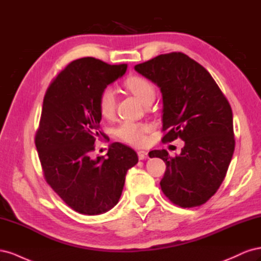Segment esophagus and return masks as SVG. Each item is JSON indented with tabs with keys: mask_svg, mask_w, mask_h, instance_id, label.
Listing matches in <instances>:
<instances>
[{
	"mask_svg": "<svg viewBox=\"0 0 261 261\" xmlns=\"http://www.w3.org/2000/svg\"><path fill=\"white\" fill-rule=\"evenodd\" d=\"M139 160H146L148 159V152L147 151H138Z\"/></svg>",
	"mask_w": 261,
	"mask_h": 261,
	"instance_id": "obj_1",
	"label": "esophagus"
}]
</instances>
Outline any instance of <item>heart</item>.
Segmentation results:
<instances>
[{
    "label": "heart",
    "mask_w": 261,
    "mask_h": 261,
    "mask_svg": "<svg viewBox=\"0 0 261 261\" xmlns=\"http://www.w3.org/2000/svg\"><path fill=\"white\" fill-rule=\"evenodd\" d=\"M124 87L133 93L144 106H150L155 97V89L151 82L141 76H130L124 82ZM115 93L111 88H105L99 94L98 108L100 114L112 118L115 112ZM150 130L148 124L123 122L115 130L116 136L125 143L141 146L145 144V134Z\"/></svg>",
    "instance_id": "heart-1"
}]
</instances>
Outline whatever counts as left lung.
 <instances>
[{"mask_svg":"<svg viewBox=\"0 0 261 261\" xmlns=\"http://www.w3.org/2000/svg\"><path fill=\"white\" fill-rule=\"evenodd\" d=\"M134 68L162 93V140L185 143L174 158L164 149L149 152L167 165L162 192L183 208L200 206L216 194L232 160V109L208 70L184 53L160 54Z\"/></svg>","mask_w":261,"mask_h":261,"instance_id":"8db88e82","label":"left lung"}]
</instances>
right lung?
Returning a JSON list of instances; mask_svg holds the SVG:
<instances>
[{
	"label": "right lung",
	"instance_id": "obj_1",
	"mask_svg": "<svg viewBox=\"0 0 261 261\" xmlns=\"http://www.w3.org/2000/svg\"><path fill=\"white\" fill-rule=\"evenodd\" d=\"M126 69V64L110 65L93 58L73 61L43 99L36 147L44 177L82 215L111 210L122 195L126 173L138 162L137 153L120 143L111 145L107 156L91 158L102 117L99 94Z\"/></svg>",
	"mask_w": 261,
	"mask_h": 261
}]
</instances>
